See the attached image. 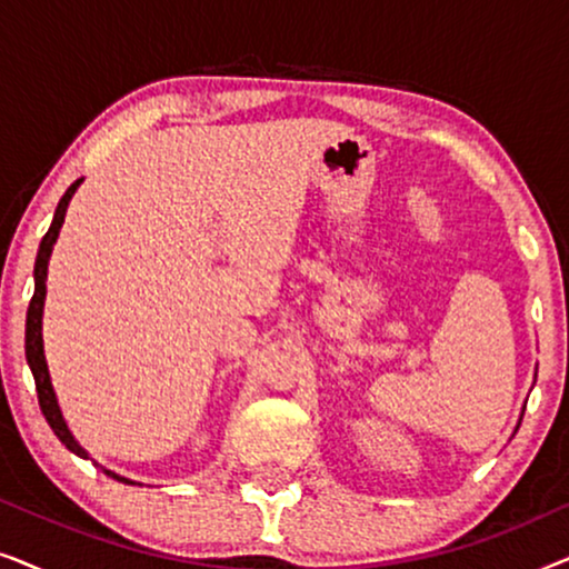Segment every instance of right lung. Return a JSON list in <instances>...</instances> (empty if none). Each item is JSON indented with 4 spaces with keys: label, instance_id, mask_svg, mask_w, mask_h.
I'll list each match as a JSON object with an SVG mask.
<instances>
[{
    "label": "right lung",
    "instance_id": "obj_1",
    "mask_svg": "<svg viewBox=\"0 0 569 569\" xmlns=\"http://www.w3.org/2000/svg\"><path fill=\"white\" fill-rule=\"evenodd\" d=\"M82 183V178H77V181L69 186L64 197L59 199V207L57 212H53V220H51V228L46 232L43 240H41V248H38V256H36V269H33V279H36V290H33V300H30L28 306V318H26V360H28V368L33 372V380H36V391H38V403H41V411L46 417V422L51 425V430L57 438L64 442V446L72 450L74 456L80 458H90L88 450H84L80 442L74 440V435L69 432V427L64 422V417H61V409H59V401H57V393H53V386H51V376H49V365H46V355H43V302H46V277H49V259H51V251H53V243H57L59 238V230L61 224H64V214H67V207H69V199L74 197L77 186ZM103 473L108 477L123 481V485H134V481L119 477V473L103 469Z\"/></svg>",
    "mask_w": 569,
    "mask_h": 569
}]
</instances>
